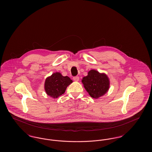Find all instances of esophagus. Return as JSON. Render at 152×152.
Segmentation results:
<instances>
[{
	"instance_id": "1",
	"label": "esophagus",
	"mask_w": 152,
	"mask_h": 152,
	"mask_svg": "<svg viewBox=\"0 0 152 152\" xmlns=\"http://www.w3.org/2000/svg\"><path fill=\"white\" fill-rule=\"evenodd\" d=\"M73 80L75 81H78L79 80H80V78H79V77H74Z\"/></svg>"
}]
</instances>
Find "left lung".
Instances as JSON below:
<instances>
[{
	"label": "left lung",
	"mask_w": 152,
	"mask_h": 152,
	"mask_svg": "<svg viewBox=\"0 0 152 152\" xmlns=\"http://www.w3.org/2000/svg\"><path fill=\"white\" fill-rule=\"evenodd\" d=\"M82 83L89 95L95 99L101 97L108 92L109 80L104 73H99L95 69L90 70L88 75L83 77Z\"/></svg>",
	"instance_id": "1"
}]
</instances>
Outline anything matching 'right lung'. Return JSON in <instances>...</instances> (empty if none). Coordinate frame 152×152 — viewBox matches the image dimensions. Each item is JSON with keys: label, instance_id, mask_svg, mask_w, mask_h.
Masks as SVG:
<instances>
[{"label": "right lung", "instance_id": "obj_1", "mask_svg": "<svg viewBox=\"0 0 152 152\" xmlns=\"http://www.w3.org/2000/svg\"><path fill=\"white\" fill-rule=\"evenodd\" d=\"M72 83V81L68 76L64 77L61 73L56 72L46 78L45 91L48 96L57 98L65 92L66 88Z\"/></svg>", "mask_w": 152, "mask_h": 152}]
</instances>
